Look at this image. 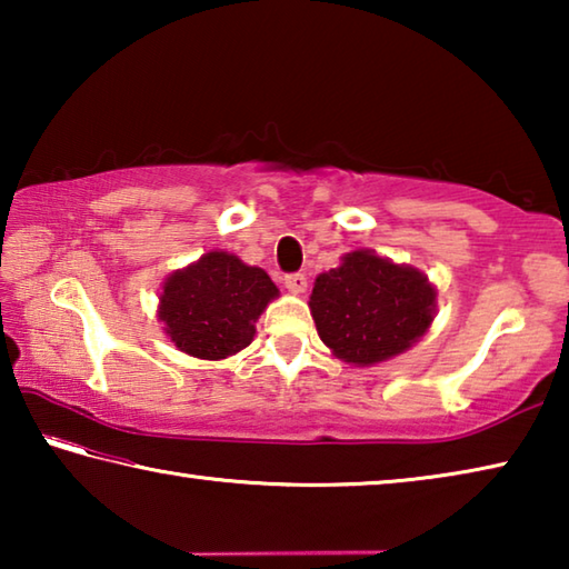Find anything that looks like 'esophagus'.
Returning <instances> with one entry per match:
<instances>
[{"instance_id": "1", "label": "esophagus", "mask_w": 569, "mask_h": 569, "mask_svg": "<svg viewBox=\"0 0 569 569\" xmlns=\"http://www.w3.org/2000/svg\"><path fill=\"white\" fill-rule=\"evenodd\" d=\"M283 283H286V288H288V291H291V293H303L306 286H308L303 273H288V276L283 278Z\"/></svg>"}]
</instances>
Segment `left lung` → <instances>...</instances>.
<instances>
[{"instance_id": "left-lung-1", "label": "left lung", "mask_w": 569, "mask_h": 569, "mask_svg": "<svg viewBox=\"0 0 569 569\" xmlns=\"http://www.w3.org/2000/svg\"><path fill=\"white\" fill-rule=\"evenodd\" d=\"M437 293L417 268L353 250L313 283L311 316L321 341L359 366L387 361L419 341L435 319Z\"/></svg>"}]
</instances>
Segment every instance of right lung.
Returning <instances> with one entry per match:
<instances>
[{"label":"right lung","mask_w":569,"mask_h":569,"mask_svg":"<svg viewBox=\"0 0 569 569\" xmlns=\"http://www.w3.org/2000/svg\"><path fill=\"white\" fill-rule=\"evenodd\" d=\"M276 296V283L261 268L213 250L168 278L160 321L180 351L218 361L253 341L258 316Z\"/></svg>","instance_id":"obj_1"}]
</instances>
